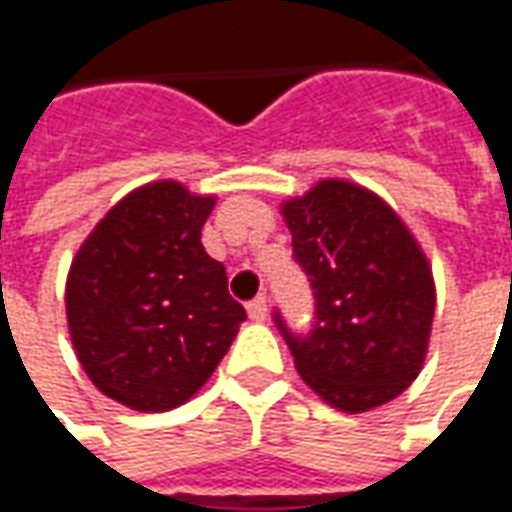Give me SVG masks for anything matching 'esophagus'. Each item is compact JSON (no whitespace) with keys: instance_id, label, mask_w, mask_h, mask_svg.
<instances>
[{"instance_id":"obj_1","label":"esophagus","mask_w":512,"mask_h":512,"mask_svg":"<svg viewBox=\"0 0 512 512\" xmlns=\"http://www.w3.org/2000/svg\"><path fill=\"white\" fill-rule=\"evenodd\" d=\"M246 312H249V318H252V321H266V315H268L266 296H257V299L249 301V304H246Z\"/></svg>"}]
</instances>
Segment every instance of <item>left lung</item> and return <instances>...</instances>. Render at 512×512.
Masks as SVG:
<instances>
[{
    "label": "left lung",
    "instance_id": "8db88e82",
    "mask_svg": "<svg viewBox=\"0 0 512 512\" xmlns=\"http://www.w3.org/2000/svg\"><path fill=\"white\" fill-rule=\"evenodd\" d=\"M282 213L315 307L307 329L274 310L299 376L340 411L397 397L422 370L436 307L422 249L384 200L345 180H323Z\"/></svg>",
    "mask_w": 512,
    "mask_h": 512
}]
</instances>
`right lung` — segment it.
<instances>
[{"label":"right lung","instance_id":"add662e5","mask_svg":"<svg viewBox=\"0 0 512 512\" xmlns=\"http://www.w3.org/2000/svg\"><path fill=\"white\" fill-rule=\"evenodd\" d=\"M213 197L150 183L98 222L73 260L65 310L76 356L106 397L169 411L200 389L246 321L200 244Z\"/></svg>","mask_w":512,"mask_h":512}]
</instances>
